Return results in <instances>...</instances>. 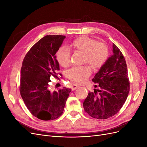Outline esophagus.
<instances>
[{"label": "esophagus", "mask_w": 147, "mask_h": 147, "mask_svg": "<svg viewBox=\"0 0 147 147\" xmlns=\"http://www.w3.org/2000/svg\"><path fill=\"white\" fill-rule=\"evenodd\" d=\"M78 87H79V84H72V86H71V89H72V90L74 91L75 90H76V89Z\"/></svg>", "instance_id": "obj_1"}]
</instances>
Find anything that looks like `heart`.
Segmentation results:
<instances>
[{"instance_id": "b5f03b06", "label": "heart", "mask_w": 147, "mask_h": 147, "mask_svg": "<svg viewBox=\"0 0 147 147\" xmlns=\"http://www.w3.org/2000/svg\"><path fill=\"white\" fill-rule=\"evenodd\" d=\"M70 47L75 51L84 54V63L90 64L95 69L100 68L108 58L107 47L102 42H96L95 40L87 36L75 39ZM56 59L59 64L67 67L70 64V52L69 49L63 47L56 53ZM91 74V68L89 65L74 67L67 72V77L71 80L78 83L84 82Z\"/></svg>"}]
</instances>
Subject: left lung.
<instances>
[{
	"label": "left lung",
	"mask_w": 147,
	"mask_h": 147,
	"mask_svg": "<svg viewBox=\"0 0 147 147\" xmlns=\"http://www.w3.org/2000/svg\"><path fill=\"white\" fill-rule=\"evenodd\" d=\"M113 55L100 68L92 81L93 92H89L83 102L85 112L92 118L107 119L117 114L125 102L130 83L125 59L119 48L113 43Z\"/></svg>",
	"instance_id": "1"
}]
</instances>
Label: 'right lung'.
Masks as SVG:
<instances>
[{
    "label": "right lung",
    "mask_w": 147,
    "mask_h": 147,
    "mask_svg": "<svg viewBox=\"0 0 147 147\" xmlns=\"http://www.w3.org/2000/svg\"><path fill=\"white\" fill-rule=\"evenodd\" d=\"M65 38L64 35H48L30 49L21 69L20 94L26 106L34 117L48 121L63 113L71 89L63 88L51 91L50 77H57L59 64L56 53Z\"/></svg>",
    "instance_id": "1"
}]
</instances>
